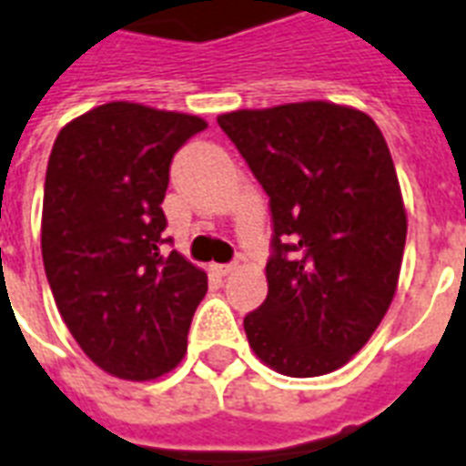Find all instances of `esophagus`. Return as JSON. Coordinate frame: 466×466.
Masks as SVG:
<instances>
[{"mask_svg": "<svg viewBox=\"0 0 466 466\" xmlns=\"http://www.w3.org/2000/svg\"><path fill=\"white\" fill-rule=\"evenodd\" d=\"M238 264L236 262H230V264H211V271L214 274H218V277H226V274H230V271L236 269Z\"/></svg>", "mask_w": 466, "mask_h": 466, "instance_id": "34e87169", "label": "esophagus"}]
</instances>
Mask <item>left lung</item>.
Wrapping results in <instances>:
<instances>
[{"mask_svg": "<svg viewBox=\"0 0 466 466\" xmlns=\"http://www.w3.org/2000/svg\"><path fill=\"white\" fill-rule=\"evenodd\" d=\"M269 195L267 298L245 318L277 373L315 378L351 360L392 303L407 211L387 141L366 113L305 100L218 115Z\"/></svg>", "mask_w": 466, "mask_h": 466, "instance_id": "obj_1", "label": "left lung"}]
</instances>
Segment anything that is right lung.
Masks as SVG:
<instances>
[{"mask_svg": "<svg viewBox=\"0 0 466 466\" xmlns=\"http://www.w3.org/2000/svg\"><path fill=\"white\" fill-rule=\"evenodd\" d=\"M207 122L115 100L59 129L43 197V264L84 353L122 380H154L187 351L207 274L163 252L175 151Z\"/></svg>", "mask_w": 466, "mask_h": 466, "instance_id": "add662e5", "label": "right lung"}]
</instances>
